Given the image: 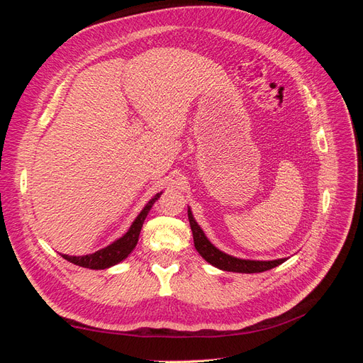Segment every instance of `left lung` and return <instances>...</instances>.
I'll use <instances>...</instances> for the list:
<instances>
[{
    "instance_id": "8db88e82",
    "label": "left lung",
    "mask_w": 363,
    "mask_h": 363,
    "mask_svg": "<svg viewBox=\"0 0 363 363\" xmlns=\"http://www.w3.org/2000/svg\"><path fill=\"white\" fill-rule=\"evenodd\" d=\"M188 218H189V224L191 230L194 235V244L196 251L200 252L201 257L207 260L211 265L224 269V271H233V272H244V274H252V272H263L268 271L271 268L279 267L280 263H283L286 259H277V260H244V259H238L233 256H228L225 252L219 251L216 247H213L208 239L204 236L203 230L200 225L195 223V219L188 211Z\"/></svg>"
}]
</instances>
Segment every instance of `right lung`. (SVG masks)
I'll use <instances>...</instances> for the list:
<instances>
[{"label":"right lung","instance_id":"obj_1","mask_svg":"<svg viewBox=\"0 0 363 363\" xmlns=\"http://www.w3.org/2000/svg\"><path fill=\"white\" fill-rule=\"evenodd\" d=\"M162 195L157 194L152 196V199L148 201V204L144 207V211H142L138 218L135 219V223L131 224V227L128 228V232L118 240H115L113 244H111L108 247L103 248V250H98L92 255H87V256H68V255H62L63 259H67L68 262L74 263V265H79L83 268H89V269H106L108 267L115 265V263L124 260L133 248L138 244V239H139V233H140V228L144 225L145 218L150 212V208L152 207V204L156 203V200Z\"/></svg>","mask_w":363,"mask_h":363}]
</instances>
